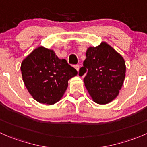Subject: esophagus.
<instances>
[{
  "label": "esophagus",
  "instance_id": "34e87169",
  "mask_svg": "<svg viewBox=\"0 0 147 147\" xmlns=\"http://www.w3.org/2000/svg\"><path fill=\"white\" fill-rule=\"evenodd\" d=\"M74 67L75 68V69H77V71H78V72H79V69H80V66L78 65H75V66H74Z\"/></svg>",
  "mask_w": 147,
  "mask_h": 147
}]
</instances>
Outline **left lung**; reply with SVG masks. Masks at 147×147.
Returning <instances> with one entry per match:
<instances>
[{
    "label": "left lung",
    "mask_w": 147,
    "mask_h": 147,
    "mask_svg": "<svg viewBox=\"0 0 147 147\" xmlns=\"http://www.w3.org/2000/svg\"><path fill=\"white\" fill-rule=\"evenodd\" d=\"M125 72L124 58L110 45L102 42L87 49L79 75L87 73L84 82L89 94L96 103L105 105L118 95Z\"/></svg>",
    "instance_id": "left-lung-1"
}]
</instances>
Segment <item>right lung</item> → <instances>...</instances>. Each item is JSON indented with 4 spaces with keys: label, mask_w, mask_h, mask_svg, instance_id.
Returning a JSON list of instances; mask_svg holds the SVG:
<instances>
[{
    "label": "right lung",
    "mask_w": 147,
    "mask_h": 147,
    "mask_svg": "<svg viewBox=\"0 0 147 147\" xmlns=\"http://www.w3.org/2000/svg\"><path fill=\"white\" fill-rule=\"evenodd\" d=\"M22 76L30 94L40 103L53 105L61 99L68 80L78 74L53 50L39 47L22 62Z\"/></svg>",
    "instance_id": "add662e5"
}]
</instances>
